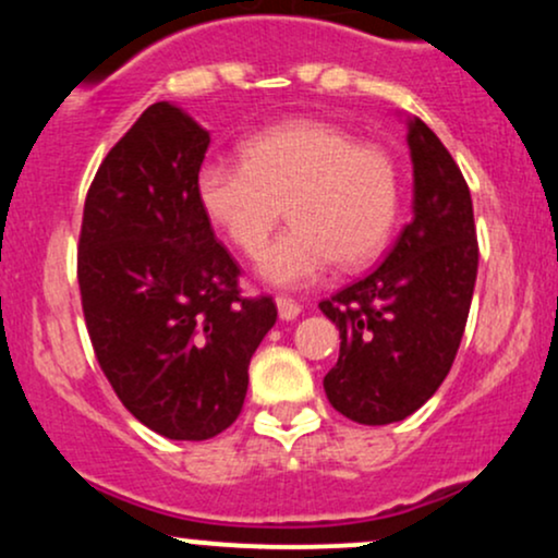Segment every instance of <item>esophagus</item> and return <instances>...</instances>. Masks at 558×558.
I'll return each instance as SVG.
<instances>
[{
    "mask_svg": "<svg viewBox=\"0 0 558 558\" xmlns=\"http://www.w3.org/2000/svg\"><path fill=\"white\" fill-rule=\"evenodd\" d=\"M277 307H279V318H281V320L298 318L300 311H303V307L294 303L292 298H284V294H281V298H277Z\"/></svg>",
    "mask_w": 558,
    "mask_h": 558,
    "instance_id": "1",
    "label": "esophagus"
}]
</instances>
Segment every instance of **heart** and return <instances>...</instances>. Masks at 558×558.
Segmentation results:
<instances>
[{"instance_id": "b5f03b06", "label": "heart", "mask_w": 558, "mask_h": 558, "mask_svg": "<svg viewBox=\"0 0 558 558\" xmlns=\"http://www.w3.org/2000/svg\"><path fill=\"white\" fill-rule=\"evenodd\" d=\"M203 214L238 251L260 253L287 208L292 227L260 255V277L279 287L371 264L395 232L399 167L389 150L331 122L298 120L242 143V163L208 161L195 177Z\"/></svg>"}]
</instances>
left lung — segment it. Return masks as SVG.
I'll list each match as a JSON object with an SVG mask.
<instances>
[{
    "label": "left lung",
    "mask_w": 558,
    "mask_h": 558,
    "mask_svg": "<svg viewBox=\"0 0 558 558\" xmlns=\"http://www.w3.org/2000/svg\"><path fill=\"white\" fill-rule=\"evenodd\" d=\"M412 221L384 264L318 303L339 329L326 373L331 408L363 425H389L423 408L460 350L477 277L470 187L434 130L408 120Z\"/></svg>",
    "instance_id": "8db88e82"
}]
</instances>
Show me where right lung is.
I'll return each mask as SVG.
<instances>
[{
	"mask_svg": "<svg viewBox=\"0 0 558 558\" xmlns=\"http://www.w3.org/2000/svg\"><path fill=\"white\" fill-rule=\"evenodd\" d=\"M208 143L180 107L150 104L98 167L77 242L98 365L124 408L174 441L238 421L247 365L277 324L271 298L240 294L238 260L198 203Z\"/></svg>",
	"mask_w": 558,
	"mask_h": 558,
	"instance_id": "add662e5",
	"label": "right lung"
}]
</instances>
